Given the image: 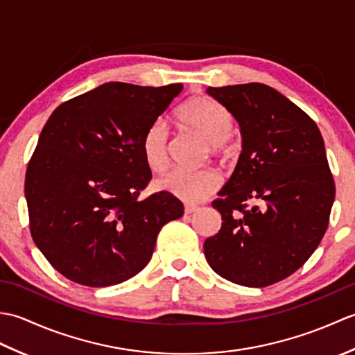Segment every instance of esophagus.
Here are the masks:
<instances>
[{"label": "esophagus", "instance_id": "esophagus-1", "mask_svg": "<svg viewBox=\"0 0 355 355\" xmlns=\"http://www.w3.org/2000/svg\"><path fill=\"white\" fill-rule=\"evenodd\" d=\"M197 210H198V206H193V205H186L184 206V214L186 215H191L193 212H197Z\"/></svg>", "mask_w": 355, "mask_h": 355}]
</instances>
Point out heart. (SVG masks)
Wrapping results in <instances>:
<instances>
[{
  "instance_id": "obj_1",
  "label": "heart",
  "mask_w": 355,
  "mask_h": 355,
  "mask_svg": "<svg viewBox=\"0 0 355 355\" xmlns=\"http://www.w3.org/2000/svg\"><path fill=\"white\" fill-rule=\"evenodd\" d=\"M177 122L186 130L198 135L210 146L212 154L221 160H229L233 155V145L229 139L233 120L220 105L209 97H195L187 101L177 111ZM141 154L146 166L154 172L168 169L169 134L162 120H155L141 139ZM157 187L186 202H201L221 187V175L215 169L200 172L172 171L157 180Z\"/></svg>"
}]
</instances>
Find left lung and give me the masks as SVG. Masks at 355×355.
Segmentation results:
<instances>
[{
  "mask_svg": "<svg viewBox=\"0 0 355 355\" xmlns=\"http://www.w3.org/2000/svg\"><path fill=\"white\" fill-rule=\"evenodd\" d=\"M206 92L235 117L243 137L236 168L212 202L223 224L205 241L206 259L233 284H276L304 266L327 232L336 186L325 143L310 116L268 85Z\"/></svg>",
  "mask_w": 355,
  "mask_h": 355,
  "instance_id": "obj_1",
  "label": "left lung"
}]
</instances>
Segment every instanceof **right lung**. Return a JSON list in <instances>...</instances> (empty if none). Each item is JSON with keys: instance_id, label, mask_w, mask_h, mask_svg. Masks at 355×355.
I'll return each instance as SVG.
<instances>
[{"instance_id": "1", "label": "right lung", "mask_w": 355, "mask_h": 355, "mask_svg": "<svg viewBox=\"0 0 355 355\" xmlns=\"http://www.w3.org/2000/svg\"><path fill=\"white\" fill-rule=\"evenodd\" d=\"M182 89L108 82L59 105L45 123L26 173L30 232L70 281H128L148 266L163 225L183 216L168 192L139 200L153 177L143 134Z\"/></svg>"}]
</instances>
